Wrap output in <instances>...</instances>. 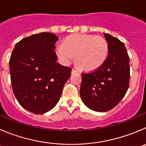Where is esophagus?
Masks as SVG:
<instances>
[{
    "label": "esophagus",
    "instance_id": "1",
    "mask_svg": "<svg viewBox=\"0 0 146 146\" xmlns=\"http://www.w3.org/2000/svg\"><path fill=\"white\" fill-rule=\"evenodd\" d=\"M72 73H78V70H76V69H73L71 71Z\"/></svg>",
    "mask_w": 146,
    "mask_h": 146
}]
</instances>
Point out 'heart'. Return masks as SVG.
Instances as JSON below:
<instances>
[{
  "instance_id": "1",
  "label": "heart",
  "mask_w": 146,
  "mask_h": 146,
  "mask_svg": "<svg viewBox=\"0 0 146 146\" xmlns=\"http://www.w3.org/2000/svg\"><path fill=\"white\" fill-rule=\"evenodd\" d=\"M56 53L64 65H69L74 60L81 68L93 70L99 68L107 60L109 44L104 37L92 35L74 34L64 40L62 45H58Z\"/></svg>"
}]
</instances>
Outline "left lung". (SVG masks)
I'll return each mask as SVG.
<instances>
[{"mask_svg":"<svg viewBox=\"0 0 146 146\" xmlns=\"http://www.w3.org/2000/svg\"><path fill=\"white\" fill-rule=\"evenodd\" d=\"M109 54L99 68L82 73L80 94L86 107L96 111H107L119 104L128 89L130 58L125 44L104 33Z\"/></svg>","mask_w":146,"mask_h":146,"instance_id":"8db88e82","label":"left lung"}]
</instances>
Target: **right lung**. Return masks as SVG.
I'll list each match as a JSON object with an SVG mask.
<instances>
[{"label": "right lung", "instance_id": "right-lung-1", "mask_svg": "<svg viewBox=\"0 0 146 146\" xmlns=\"http://www.w3.org/2000/svg\"><path fill=\"white\" fill-rule=\"evenodd\" d=\"M58 36L42 32L17 42L9 60L13 92L21 107L42 114L56 105L72 68L57 62Z\"/></svg>", "mask_w": 146, "mask_h": 146}]
</instances>
